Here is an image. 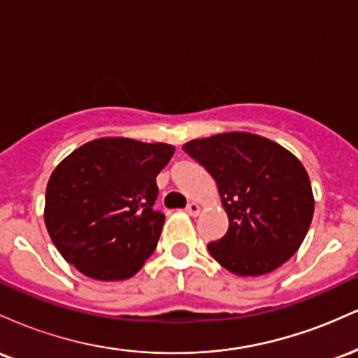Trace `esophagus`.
Here are the masks:
<instances>
[{
	"label": "esophagus",
	"instance_id": "34e87169",
	"mask_svg": "<svg viewBox=\"0 0 358 358\" xmlns=\"http://www.w3.org/2000/svg\"><path fill=\"white\" fill-rule=\"evenodd\" d=\"M185 210H187V213L188 215H192V217H195V215H199V212H200V207H199V203H188L187 205V208H185Z\"/></svg>",
	"mask_w": 358,
	"mask_h": 358
}]
</instances>
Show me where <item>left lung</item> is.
<instances>
[{"instance_id":"1","label":"left lung","mask_w":358,"mask_h":358,"mask_svg":"<svg viewBox=\"0 0 358 358\" xmlns=\"http://www.w3.org/2000/svg\"><path fill=\"white\" fill-rule=\"evenodd\" d=\"M215 180L229 229L207 249L237 276L271 273L305 239L315 200L305 166L278 143L250 133H224L183 146Z\"/></svg>"}]
</instances>
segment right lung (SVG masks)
<instances>
[{
    "instance_id": "add662e5",
    "label": "right lung",
    "mask_w": 358,
    "mask_h": 358,
    "mask_svg": "<svg viewBox=\"0 0 358 358\" xmlns=\"http://www.w3.org/2000/svg\"><path fill=\"white\" fill-rule=\"evenodd\" d=\"M175 148L101 138L77 148L48 180L45 225L69 264L99 281L136 274L155 252L165 213L156 176Z\"/></svg>"
}]
</instances>
